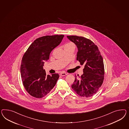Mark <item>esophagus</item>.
I'll return each instance as SVG.
<instances>
[{
  "mask_svg": "<svg viewBox=\"0 0 129 129\" xmlns=\"http://www.w3.org/2000/svg\"><path fill=\"white\" fill-rule=\"evenodd\" d=\"M67 75V74L66 73H65V72H62V73H60L59 74V75L61 76V77H63V76H66Z\"/></svg>",
  "mask_w": 129,
  "mask_h": 129,
  "instance_id": "1",
  "label": "esophagus"
}]
</instances>
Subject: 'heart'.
<instances>
[{
  "label": "heart",
  "mask_w": 129,
  "mask_h": 129,
  "mask_svg": "<svg viewBox=\"0 0 129 129\" xmlns=\"http://www.w3.org/2000/svg\"><path fill=\"white\" fill-rule=\"evenodd\" d=\"M70 47H72V48H73L75 49V45L72 42H69V43H68L66 44L65 45H64V48H70Z\"/></svg>",
  "instance_id": "obj_1"
}]
</instances>
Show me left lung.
Returning <instances> with one entry per match:
<instances>
[{
  "instance_id": "obj_1",
  "label": "left lung",
  "mask_w": 129,
  "mask_h": 129,
  "mask_svg": "<svg viewBox=\"0 0 129 129\" xmlns=\"http://www.w3.org/2000/svg\"><path fill=\"white\" fill-rule=\"evenodd\" d=\"M78 48L77 60L80 65H84V74L75 79L71 87L80 96H92L101 87L104 79V65L103 58L97 46L90 39L83 37L68 36Z\"/></svg>"
}]
</instances>
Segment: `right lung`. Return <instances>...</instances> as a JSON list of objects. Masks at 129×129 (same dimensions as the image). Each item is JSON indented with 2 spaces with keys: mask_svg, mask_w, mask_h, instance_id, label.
I'll return each instance as SVG.
<instances>
[{
  "mask_svg": "<svg viewBox=\"0 0 129 129\" xmlns=\"http://www.w3.org/2000/svg\"><path fill=\"white\" fill-rule=\"evenodd\" d=\"M63 35L45 36L35 40L22 57L21 77L25 90L36 98H42L50 92L59 77L58 74H46L44 61L49 59L53 49L59 45Z\"/></svg>",
  "mask_w": 129,
  "mask_h": 129,
  "instance_id": "right-lung-1",
  "label": "right lung"
}]
</instances>
